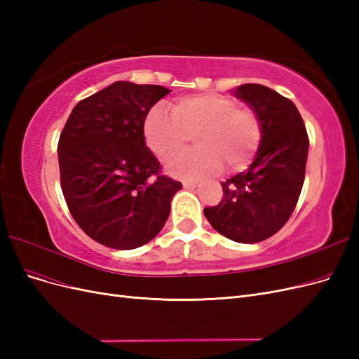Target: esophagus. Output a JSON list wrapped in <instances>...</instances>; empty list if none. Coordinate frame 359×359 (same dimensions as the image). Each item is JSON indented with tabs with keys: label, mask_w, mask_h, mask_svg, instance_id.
Segmentation results:
<instances>
[{
	"label": "esophagus",
	"mask_w": 359,
	"mask_h": 359,
	"mask_svg": "<svg viewBox=\"0 0 359 359\" xmlns=\"http://www.w3.org/2000/svg\"><path fill=\"white\" fill-rule=\"evenodd\" d=\"M182 186H184V189H196L198 187V182L196 181H190V180H184L182 181Z\"/></svg>",
	"instance_id": "esophagus-1"
}]
</instances>
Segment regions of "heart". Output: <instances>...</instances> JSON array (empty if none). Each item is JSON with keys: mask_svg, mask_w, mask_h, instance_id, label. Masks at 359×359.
Instances as JSON below:
<instances>
[{"mask_svg": "<svg viewBox=\"0 0 359 359\" xmlns=\"http://www.w3.org/2000/svg\"><path fill=\"white\" fill-rule=\"evenodd\" d=\"M193 135L197 148L174 156ZM147 145L166 161L169 173L182 178H205L224 170L245 169L264 139V124L252 106H241L229 95L191 94L172 104L154 106L144 121Z\"/></svg>", "mask_w": 359, "mask_h": 359, "instance_id": "1", "label": "heart"}]
</instances>
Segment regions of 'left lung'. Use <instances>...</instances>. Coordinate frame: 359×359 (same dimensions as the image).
<instances>
[{"label": "left lung", "instance_id": "8db88e82", "mask_svg": "<svg viewBox=\"0 0 359 359\" xmlns=\"http://www.w3.org/2000/svg\"><path fill=\"white\" fill-rule=\"evenodd\" d=\"M259 114L264 139L245 172L222 182L223 198L203 214L214 229L232 241L253 244L286 224L306 178L309 136L292 100L259 83L235 91Z\"/></svg>", "mask_w": 359, "mask_h": 359}]
</instances>
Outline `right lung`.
<instances>
[{"label":"right lung","mask_w":359,"mask_h":359,"mask_svg":"<svg viewBox=\"0 0 359 359\" xmlns=\"http://www.w3.org/2000/svg\"><path fill=\"white\" fill-rule=\"evenodd\" d=\"M170 90L118 81L81 100L58 140L64 199L81 229L116 250L149 243L163 229L180 181L161 173L144 121Z\"/></svg>","instance_id":"1"}]
</instances>
